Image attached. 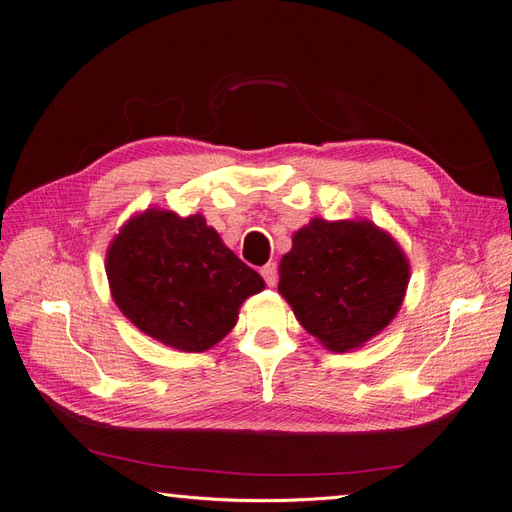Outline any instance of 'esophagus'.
I'll list each match as a JSON object with an SVG mask.
<instances>
[{"label":"esophagus","instance_id":"34e87169","mask_svg":"<svg viewBox=\"0 0 512 512\" xmlns=\"http://www.w3.org/2000/svg\"><path fill=\"white\" fill-rule=\"evenodd\" d=\"M260 275H262V280L267 282V286L273 288L277 284V265H275V262H267V265L260 269Z\"/></svg>","mask_w":512,"mask_h":512}]
</instances>
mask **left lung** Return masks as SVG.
<instances>
[{
  "label": "left lung",
  "mask_w": 512,
  "mask_h": 512,
  "mask_svg": "<svg viewBox=\"0 0 512 512\" xmlns=\"http://www.w3.org/2000/svg\"><path fill=\"white\" fill-rule=\"evenodd\" d=\"M408 275L404 252L371 222L316 218L294 232L277 288L307 333L346 352L393 320Z\"/></svg>",
  "instance_id": "obj_1"
}]
</instances>
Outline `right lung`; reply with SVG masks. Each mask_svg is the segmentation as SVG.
<instances>
[{
  "instance_id": "right-lung-1",
  "label": "right lung",
  "mask_w": 512,
  "mask_h": 512,
  "mask_svg": "<svg viewBox=\"0 0 512 512\" xmlns=\"http://www.w3.org/2000/svg\"><path fill=\"white\" fill-rule=\"evenodd\" d=\"M117 307L143 333L183 352H203L235 327L241 303L265 288L207 226L203 215L145 211L108 247Z\"/></svg>"
}]
</instances>
